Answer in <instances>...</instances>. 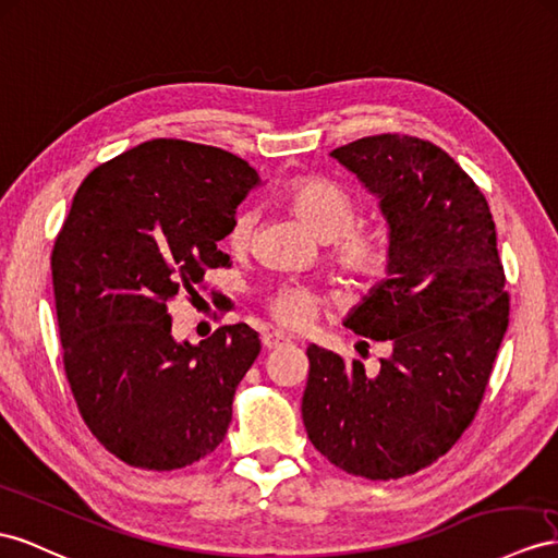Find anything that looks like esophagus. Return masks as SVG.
<instances>
[{
	"label": "esophagus",
	"instance_id": "esophagus-1",
	"mask_svg": "<svg viewBox=\"0 0 558 558\" xmlns=\"http://www.w3.org/2000/svg\"><path fill=\"white\" fill-rule=\"evenodd\" d=\"M288 337H284L282 332H264L262 335V344H264V349H278V347H282V344H288Z\"/></svg>",
	"mask_w": 558,
	"mask_h": 558
}]
</instances>
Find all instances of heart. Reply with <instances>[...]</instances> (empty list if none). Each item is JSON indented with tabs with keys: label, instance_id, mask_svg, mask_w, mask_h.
Returning <instances> with one entry per match:
<instances>
[{
	"label": "heart",
	"instance_id": "obj_1",
	"mask_svg": "<svg viewBox=\"0 0 558 558\" xmlns=\"http://www.w3.org/2000/svg\"><path fill=\"white\" fill-rule=\"evenodd\" d=\"M282 203L302 219L313 233L330 245L327 254L337 268L353 278H377L389 266V242L375 226L355 223L359 205L353 195L327 177H294L284 183ZM256 228V211L240 209L231 228H228L226 245L240 254L252 245ZM323 306L320 294L304 284L284 282L266 294V308L270 318L290 330H302Z\"/></svg>",
	"mask_w": 558,
	"mask_h": 558
}]
</instances>
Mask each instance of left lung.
Listing matches in <instances>:
<instances>
[{"instance_id": "8db88e82", "label": "left lung", "mask_w": 558, "mask_h": 558, "mask_svg": "<svg viewBox=\"0 0 558 558\" xmlns=\"http://www.w3.org/2000/svg\"><path fill=\"white\" fill-rule=\"evenodd\" d=\"M330 155L389 223V278L344 325L393 351L367 377L363 363L311 344L302 417L347 474L403 478L460 440L488 387L509 325L495 221L474 179L432 141L379 134Z\"/></svg>"}]
</instances>
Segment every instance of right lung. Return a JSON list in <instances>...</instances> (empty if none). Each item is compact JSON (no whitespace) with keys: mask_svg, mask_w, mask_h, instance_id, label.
<instances>
[{"mask_svg":"<svg viewBox=\"0 0 558 558\" xmlns=\"http://www.w3.org/2000/svg\"><path fill=\"white\" fill-rule=\"evenodd\" d=\"M256 183L233 153L153 138L75 193L51 252L63 367L84 424L126 464L189 466L228 432L259 335L238 323L179 344L169 304L228 264L217 242Z\"/></svg>","mask_w":558,"mask_h":558,"instance_id":"obj_1","label":"right lung"}]
</instances>
